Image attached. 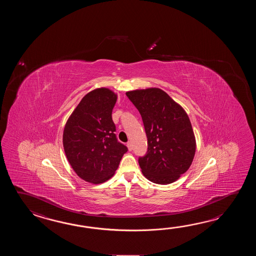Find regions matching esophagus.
Returning <instances> with one entry per match:
<instances>
[{
    "label": "esophagus",
    "mask_w": 256,
    "mask_h": 256,
    "mask_svg": "<svg viewBox=\"0 0 256 256\" xmlns=\"http://www.w3.org/2000/svg\"><path fill=\"white\" fill-rule=\"evenodd\" d=\"M127 147H128V149H129V151L132 150V142H127Z\"/></svg>",
    "instance_id": "esophagus-1"
}]
</instances>
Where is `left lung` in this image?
<instances>
[{
    "label": "left lung",
    "mask_w": 256,
    "mask_h": 256,
    "mask_svg": "<svg viewBox=\"0 0 256 256\" xmlns=\"http://www.w3.org/2000/svg\"><path fill=\"white\" fill-rule=\"evenodd\" d=\"M139 110L148 151L139 158L142 173L152 183L171 184L190 168L196 138L185 110L163 90L148 88L126 92Z\"/></svg>",
    "instance_id": "left-lung-1"
}]
</instances>
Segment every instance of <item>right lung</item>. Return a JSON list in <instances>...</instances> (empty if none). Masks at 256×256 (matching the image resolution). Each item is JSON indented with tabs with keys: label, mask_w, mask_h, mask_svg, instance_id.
I'll use <instances>...</instances> for the list:
<instances>
[{
	"label": "right lung",
	"mask_w": 256,
	"mask_h": 256,
	"mask_svg": "<svg viewBox=\"0 0 256 256\" xmlns=\"http://www.w3.org/2000/svg\"><path fill=\"white\" fill-rule=\"evenodd\" d=\"M117 94L108 88L87 93L66 122L63 146L82 180L100 184L114 176L127 147L117 141L112 112Z\"/></svg>",
	"instance_id": "obj_1"
}]
</instances>
